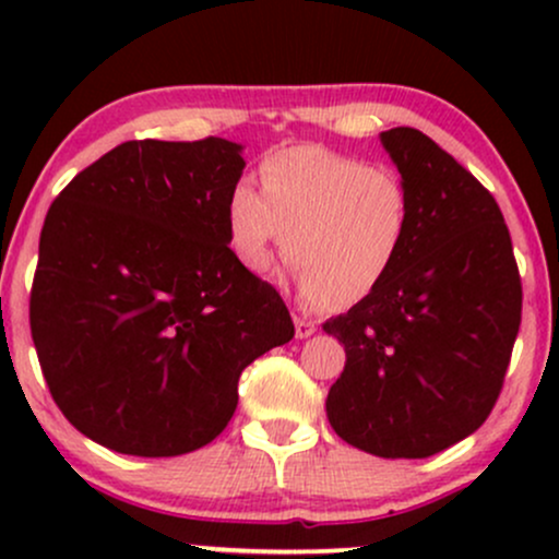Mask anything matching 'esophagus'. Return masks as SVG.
<instances>
[{
	"label": "esophagus",
	"instance_id": "esophagus-1",
	"mask_svg": "<svg viewBox=\"0 0 559 559\" xmlns=\"http://www.w3.org/2000/svg\"><path fill=\"white\" fill-rule=\"evenodd\" d=\"M294 329H297V338H307L318 331V325H316V320H310V318H297L294 320Z\"/></svg>",
	"mask_w": 559,
	"mask_h": 559
}]
</instances>
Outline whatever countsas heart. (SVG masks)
Here are the masks:
<instances>
[{
  "label": "heart",
  "instance_id": "b5f03b06",
  "mask_svg": "<svg viewBox=\"0 0 559 559\" xmlns=\"http://www.w3.org/2000/svg\"><path fill=\"white\" fill-rule=\"evenodd\" d=\"M260 183L239 181L226 202L230 249L247 271L265 273L284 249L299 292L323 310L368 299L394 271L413 217L394 173L301 144L262 159Z\"/></svg>",
  "mask_w": 559,
  "mask_h": 559
}]
</instances>
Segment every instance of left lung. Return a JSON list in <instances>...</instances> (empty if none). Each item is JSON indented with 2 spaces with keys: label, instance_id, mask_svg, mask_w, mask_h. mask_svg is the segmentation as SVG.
I'll return each instance as SVG.
<instances>
[{
  "label": "left lung",
  "instance_id": "left-lung-1",
  "mask_svg": "<svg viewBox=\"0 0 559 559\" xmlns=\"http://www.w3.org/2000/svg\"><path fill=\"white\" fill-rule=\"evenodd\" d=\"M409 197V234L368 299L325 320L344 373L331 428L376 457H431L489 418L521 329V273L499 204L433 139L381 133Z\"/></svg>",
  "mask_w": 559,
  "mask_h": 559
}]
</instances>
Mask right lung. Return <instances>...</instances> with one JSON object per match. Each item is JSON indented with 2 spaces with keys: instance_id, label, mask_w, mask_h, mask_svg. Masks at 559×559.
Masks as SVG:
<instances>
[{
  "instance_id": "add662e5",
  "label": "right lung",
  "mask_w": 559,
  "mask_h": 559,
  "mask_svg": "<svg viewBox=\"0 0 559 559\" xmlns=\"http://www.w3.org/2000/svg\"><path fill=\"white\" fill-rule=\"evenodd\" d=\"M241 150L126 141L49 207L31 336L57 407L112 452L210 444L234 418L241 370L294 338L281 294L228 247Z\"/></svg>"
}]
</instances>
